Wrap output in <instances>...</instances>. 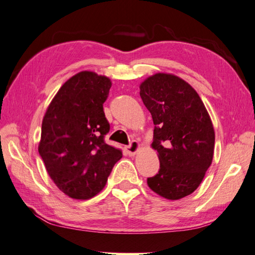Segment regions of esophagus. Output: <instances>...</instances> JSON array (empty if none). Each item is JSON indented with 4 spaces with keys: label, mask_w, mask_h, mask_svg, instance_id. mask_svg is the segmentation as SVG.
Returning <instances> with one entry per match:
<instances>
[{
    "label": "esophagus",
    "mask_w": 255,
    "mask_h": 255,
    "mask_svg": "<svg viewBox=\"0 0 255 255\" xmlns=\"http://www.w3.org/2000/svg\"><path fill=\"white\" fill-rule=\"evenodd\" d=\"M140 150V144H138L137 141H132L129 143V145L127 146V152L128 155H135L137 151Z\"/></svg>",
    "instance_id": "34e87169"
}]
</instances>
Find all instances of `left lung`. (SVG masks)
Wrapping results in <instances>:
<instances>
[{"mask_svg": "<svg viewBox=\"0 0 255 255\" xmlns=\"http://www.w3.org/2000/svg\"><path fill=\"white\" fill-rule=\"evenodd\" d=\"M150 111L160 170L147 185L162 198L180 200L198 189L213 160L215 134L202 100L179 76L156 73L140 85Z\"/></svg>", "mask_w": 255, "mask_h": 255, "instance_id": "obj_1", "label": "left lung"}]
</instances>
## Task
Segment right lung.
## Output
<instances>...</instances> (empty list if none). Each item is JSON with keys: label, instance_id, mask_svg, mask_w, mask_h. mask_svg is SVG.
Here are the masks:
<instances>
[{"label": "right lung", "instance_id": "1", "mask_svg": "<svg viewBox=\"0 0 255 255\" xmlns=\"http://www.w3.org/2000/svg\"><path fill=\"white\" fill-rule=\"evenodd\" d=\"M111 80L91 71L69 79L57 91L42 122L38 153L64 194L89 200L103 190L122 151L105 143L110 124L103 111Z\"/></svg>", "mask_w": 255, "mask_h": 255}]
</instances>
